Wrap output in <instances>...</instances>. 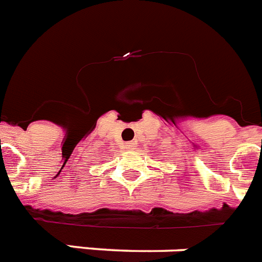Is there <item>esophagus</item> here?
<instances>
[{
  "label": "esophagus",
  "mask_w": 262,
  "mask_h": 262,
  "mask_svg": "<svg viewBox=\"0 0 262 262\" xmlns=\"http://www.w3.org/2000/svg\"><path fill=\"white\" fill-rule=\"evenodd\" d=\"M125 148H126L127 150L136 149V142H126V144H125Z\"/></svg>",
  "instance_id": "esophagus-1"
}]
</instances>
